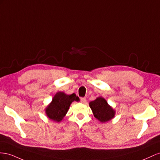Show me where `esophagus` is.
Returning <instances> with one entry per match:
<instances>
[{"mask_svg":"<svg viewBox=\"0 0 160 160\" xmlns=\"http://www.w3.org/2000/svg\"><path fill=\"white\" fill-rule=\"evenodd\" d=\"M80 102H82V103H86V98H80Z\"/></svg>","mask_w":160,"mask_h":160,"instance_id":"34e87169","label":"esophagus"}]
</instances>
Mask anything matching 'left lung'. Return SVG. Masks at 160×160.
<instances>
[{
	"instance_id": "left-lung-1",
	"label": "left lung",
	"mask_w": 160,
	"mask_h": 160,
	"mask_svg": "<svg viewBox=\"0 0 160 160\" xmlns=\"http://www.w3.org/2000/svg\"><path fill=\"white\" fill-rule=\"evenodd\" d=\"M90 108L95 118L101 122H107L111 120L115 115V111L108 105L106 100L98 97L89 103Z\"/></svg>"
}]
</instances>
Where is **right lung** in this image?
Wrapping results in <instances>:
<instances>
[{
	"instance_id": "right-lung-1",
	"label": "right lung",
	"mask_w": 160,
	"mask_h": 160,
	"mask_svg": "<svg viewBox=\"0 0 160 160\" xmlns=\"http://www.w3.org/2000/svg\"><path fill=\"white\" fill-rule=\"evenodd\" d=\"M79 97L74 93L67 95L63 92H58L46 108L48 117L55 121H62L67 113L71 103L74 100L79 101Z\"/></svg>"
}]
</instances>
